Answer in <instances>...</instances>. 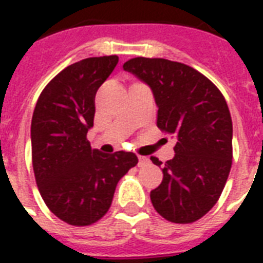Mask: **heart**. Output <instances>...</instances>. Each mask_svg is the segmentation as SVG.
I'll return each mask as SVG.
<instances>
[{"label":"heart","mask_w":263,"mask_h":263,"mask_svg":"<svg viewBox=\"0 0 263 263\" xmlns=\"http://www.w3.org/2000/svg\"><path fill=\"white\" fill-rule=\"evenodd\" d=\"M142 95L138 92V90H131L129 92V103H131V109H139L140 103H142Z\"/></svg>","instance_id":"heart-1"}]
</instances>
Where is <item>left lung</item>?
Returning <instances> with one entry per match:
<instances>
[{
    "mask_svg": "<svg viewBox=\"0 0 263 263\" xmlns=\"http://www.w3.org/2000/svg\"><path fill=\"white\" fill-rule=\"evenodd\" d=\"M119 63L90 57L60 72L43 88L31 121L32 168L39 194L53 214L73 227L99 221L110 209L120 179L138 164L134 153L91 148L95 94Z\"/></svg>",
    "mask_w": 263,
    "mask_h": 263,
    "instance_id": "1",
    "label": "left lung"
}]
</instances>
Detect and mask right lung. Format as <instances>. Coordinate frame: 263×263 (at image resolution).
I'll return each instance as SVG.
<instances>
[{
	"mask_svg": "<svg viewBox=\"0 0 263 263\" xmlns=\"http://www.w3.org/2000/svg\"><path fill=\"white\" fill-rule=\"evenodd\" d=\"M152 87L157 125L171 135L175 157L150 199L156 212L176 224H191L212 210L232 166V119L220 90L194 68L164 59L124 64ZM162 162H158L161 165Z\"/></svg>",
	"mask_w": 263,
	"mask_h": 263,
	"instance_id": "obj_1",
	"label": "right lung"
}]
</instances>
